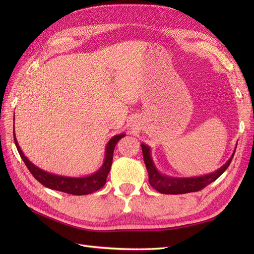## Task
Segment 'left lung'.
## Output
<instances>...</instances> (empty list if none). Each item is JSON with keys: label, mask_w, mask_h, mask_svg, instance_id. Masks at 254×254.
Listing matches in <instances>:
<instances>
[{"label": "left lung", "mask_w": 254, "mask_h": 254, "mask_svg": "<svg viewBox=\"0 0 254 254\" xmlns=\"http://www.w3.org/2000/svg\"><path fill=\"white\" fill-rule=\"evenodd\" d=\"M141 147L143 150V158L144 163L146 165V169L148 172V181L149 185L152 186L155 190L163 194H185L190 192H196L202 190L209 183L214 182L215 180L222 176L225 170L228 168L231 160L236 152V148L234 150L233 155L230 156L227 163L220 167L216 171L212 172V174L199 176V177H190V178H177V177H170L166 176L164 174H160L158 169L156 168L154 164V160L152 158V153H150V148L148 145L141 144Z\"/></svg>", "instance_id": "left-lung-1"}]
</instances>
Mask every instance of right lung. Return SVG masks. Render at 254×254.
I'll use <instances>...</instances> for the list:
<instances>
[{"mask_svg":"<svg viewBox=\"0 0 254 254\" xmlns=\"http://www.w3.org/2000/svg\"><path fill=\"white\" fill-rule=\"evenodd\" d=\"M13 132H14V141H15L16 147H17V150L21 159H23L25 165L27 166V168H28L29 171L31 172V175L34 176L42 186L52 189V190H56V191L73 194V195H86V194H90L97 190H99L100 188H102L106 185L108 174H109V171L111 169L113 149H115L117 143L120 141L123 136H126V134L124 133L118 134V135H115L109 142H108L106 150H105L104 164H102V166L98 170L89 176L75 178V177H66V176H59V175L51 174V172L45 171L40 169L39 167L35 166L24 155L23 150H21L19 147L17 139H16L15 130Z\"/></svg>","mask_w":254,"mask_h":254,"instance_id":"right-lung-1","label":"right lung"}]
</instances>
